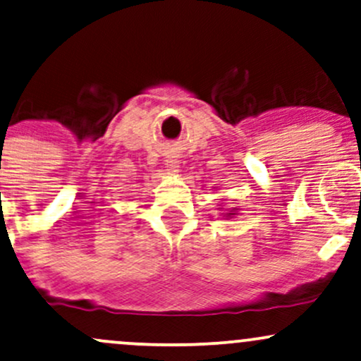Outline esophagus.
I'll return each mask as SVG.
<instances>
[{"mask_svg":"<svg viewBox=\"0 0 361 361\" xmlns=\"http://www.w3.org/2000/svg\"><path fill=\"white\" fill-rule=\"evenodd\" d=\"M164 164H166L168 171H178V168H180V161L175 159V157H168V159H164Z\"/></svg>","mask_w":361,"mask_h":361,"instance_id":"obj_1","label":"esophagus"}]
</instances>
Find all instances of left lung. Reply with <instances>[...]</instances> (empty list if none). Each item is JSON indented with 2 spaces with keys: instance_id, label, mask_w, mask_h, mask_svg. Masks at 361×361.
<instances>
[{
  "instance_id": "1",
  "label": "left lung",
  "mask_w": 361,
  "mask_h": 361,
  "mask_svg": "<svg viewBox=\"0 0 361 361\" xmlns=\"http://www.w3.org/2000/svg\"><path fill=\"white\" fill-rule=\"evenodd\" d=\"M238 212H239V209H235V207H234V209H231L229 212L224 214V215H226V217H234V215H238Z\"/></svg>"
}]
</instances>
